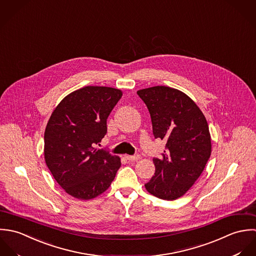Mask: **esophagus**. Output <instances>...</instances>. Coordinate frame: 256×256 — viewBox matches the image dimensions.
<instances>
[{"instance_id": "obj_1", "label": "esophagus", "mask_w": 256, "mask_h": 256, "mask_svg": "<svg viewBox=\"0 0 256 256\" xmlns=\"http://www.w3.org/2000/svg\"><path fill=\"white\" fill-rule=\"evenodd\" d=\"M126 158L128 161H138L140 158V155H126Z\"/></svg>"}]
</instances>
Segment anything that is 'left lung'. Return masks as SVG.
<instances>
[{"mask_svg": "<svg viewBox=\"0 0 256 256\" xmlns=\"http://www.w3.org/2000/svg\"><path fill=\"white\" fill-rule=\"evenodd\" d=\"M146 102L155 138L166 140L162 157L154 158L155 173L146 189L173 201L182 197L204 171L212 142L204 114L185 93L166 86L138 91Z\"/></svg>", "mask_w": 256, "mask_h": 256, "instance_id": "obj_1", "label": "left lung"}]
</instances>
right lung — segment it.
<instances>
[{
    "label": "right lung",
    "mask_w": 256,
    "mask_h": 256,
    "mask_svg": "<svg viewBox=\"0 0 256 256\" xmlns=\"http://www.w3.org/2000/svg\"><path fill=\"white\" fill-rule=\"evenodd\" d=\"M122 96L118 89L86 86L67 95L52 112L44 132L46 163L56 182L76 199L101 195L120 167L118 156L96 146Z\"/></svg>",
    "instance_id": "right-lung-1"
}]
</instances>
